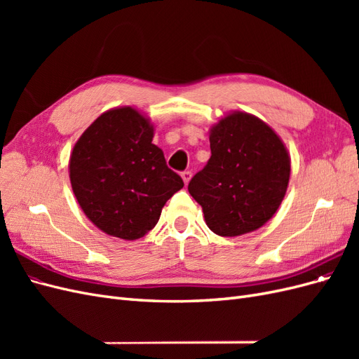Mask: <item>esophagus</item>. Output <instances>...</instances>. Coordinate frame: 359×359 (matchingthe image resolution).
Returning a JSON list of instances; mask_svg holds the SVG:
<instances>
[{
    "instance_id": "1",
    "label": "esophagus",
    "mask_w": 359,
    "mask_h": 359,
    "mask_svg": "<svg viewBox=\"0 0 359 359\" xmlns=\"http://www.w3.org/2000/svg\"><path fill=\"white\" fill-rule=\"evenodd\" d=\"M181 178H182V181H184V184H187L190 182V180H191V172L190 170H184L182 173H181Z\"/></svg>"
}]
</instances>
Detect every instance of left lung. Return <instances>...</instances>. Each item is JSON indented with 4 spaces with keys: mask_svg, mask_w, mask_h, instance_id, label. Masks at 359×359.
<instances>
[{
    "mask_svg": "<svg viewBox=\"0 0 359 359\" xmlns=\"http://www.w3.org/2000/svg\"><path fill=\"white\" fill-rule=\"evenodd\" d=\"M211 157L189 182L205 223L220 236L262 227L283 201L290 157L283 140L262 119L235 111L210 130Z\"/></svg>",
    "mask_w": 359,
    "mask_h": 359,
    "instance_id": "8db88e82",
    "label": "left lung"
}]
</instances>
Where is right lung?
<instances>
[{
    "instance_id": "obj_1",
    "label": "right lung",
    "mask_w": 359,
    "mask_h": 359,
    "mask_svg": "<svg viewBox=\"0 0 359 359\" xmlns=\"http://www.w3.org/2000/svg\"><path fill=\"white\" fill-rule=\"evenodd\" d=\"M153 137L149 119L123 106L103 112L73 147L69 173L76 201L107 235L126 241L142 238L184 187Z\"/></svg>"
}]
</instances>
